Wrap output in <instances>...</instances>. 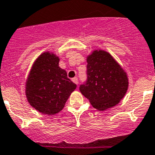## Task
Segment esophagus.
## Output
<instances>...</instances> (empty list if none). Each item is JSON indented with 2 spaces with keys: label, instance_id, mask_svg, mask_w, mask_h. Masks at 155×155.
<instances>
[{
  "label": "esophagus",
  "instance_id": "34e87169",
  "mask_svg": "<svg viewBox=\"0 0 155 155\" xmlns=\"http://www.w3.org/2000/svg\"><path fill=\"white\" fill-rule=\"evenodd\" d=\"M72 81H73L74 83L76 84H78V78H77V77H75V78H72Z\"/></svg>",
  "mask_w": 155,
  "mask_h": 155
}]
</instances>
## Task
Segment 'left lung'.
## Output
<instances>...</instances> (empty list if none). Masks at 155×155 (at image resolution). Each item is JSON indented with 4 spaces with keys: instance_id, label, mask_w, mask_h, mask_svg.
<instances>
[{
    "instance_id": "8db88e82",
    "label": "left lung",
    "mask_w": 155,
    "mask_h": 155,
    "mask_svg": "<svg viewBox=\"0 0 155 155\" xmlns=\"http://www.w3.org/2000/svg\"><path fill=\"white\" fill-rule=\"evenodd\" d=\"M87 80L80 91L94 108L104 110L119 103L127 92V74L104 51H94L87 59Z\"/></svg>"
}]
</instances>
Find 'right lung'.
Wrapping results in <instances>:
<instances>
[{
  "mask_svg": "<svg viewBox=\"0 0 155 155\" xmlns=\"http://www.w3.org/2000/svg\"><path fill=\"white\" fill-rule=\"evenodd\" d=\"M59 58L45 52L34 63L26 82L28 102L37 110L52 115L64 107L77 85L59 67Z\"/></svg>",
  "mask_w": 155,
  "mask_h": 155,
  "instance_id": "add662e5",
  "label": "right lung"
}]
</instances>
